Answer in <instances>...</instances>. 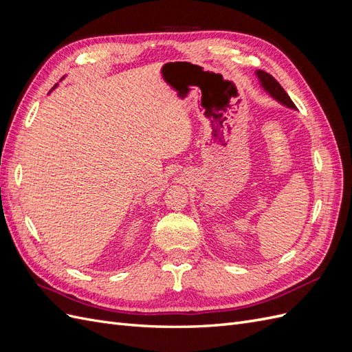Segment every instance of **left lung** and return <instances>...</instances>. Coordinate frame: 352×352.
Masks as SVG:
<instances>
[{"mask_svg": "<svg viewBox=\"0 0 352 352\" xmlns=\"http://www.w3.org/2000/svg\"><path fill=\"white\" fill-rule=\"evenodd\" d=\"M255 76H257V79L260 82V87L265 91V94H267L269 97H272L274 101H278L286 109L296 110L295 104L289 98V95L285 92V89L280 87V83L276 80L272 74H269L264 70H255Z\"/></svg>", "mask_w": 352, "mask_h": 352, "instance_id": "8db88e82", "label": "left lung"}]
</instances>
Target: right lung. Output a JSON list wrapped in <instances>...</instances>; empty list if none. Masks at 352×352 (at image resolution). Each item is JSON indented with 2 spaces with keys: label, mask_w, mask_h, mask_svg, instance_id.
Returning a JSON list of instances; mask_svg holds the SVG:
<instances>
[{
  "label": "right lung",
  "mask_w": 352,
  "mask_h": 352,
  "mask_svg": "<svg viewBox=\"0 0 352 352\" xmlns=\"http://www.w3.org/2000/svg\"><path fill=\"white\" fill-rule=\"evenodd\" d=\"M56 87H57V85H56ZM56 87H54V88H52V89H56Z\"/></svg>",
  "instance_id": "add662e5"
}]
</instances>
